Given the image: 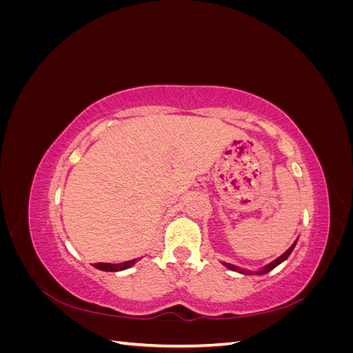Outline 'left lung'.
I'll list each match as a JSON object with an SVG mask.
<instances>
[{"instance_id": "1", "label": "left lung", "mask_w": 353, "mask_h": 353, "mask_svg": "<svg viewBox=\"0 0 353 353\" xmlns=\"http://www.w3.org/2000/svg\"><path fill=\"white\" fill-rule=\"evenodd\" d=\"M299 239V237H297ZM297 239L294 240V243L290 245V248H288L281 256H279V258L276 259H274L272 262H270L268 265H265V266H262V268H259L258 271H250V270H245V268H240V266H237V265H232V263H228V262H222V265L223 266H227L228 270H231V271H237V272H240V274H244V275H263V274H268L270 271H272L275 266H279L280 263H283L288 256L292 254V252H293V249H294V245H296V243H297Z\"/></svg>"}]
</instances>
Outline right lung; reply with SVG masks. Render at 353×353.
<instances>
[{
    "label": "right lung",
    "instance_id": "right-lung-1",
    "mask_svg": "<svg viewBox=\"0 0 353 353\" xmlns=\"http://www.w3.org/2000/svg\"><path fill=\"white\" fill-rule=\"evenodd\" d=\"M135 262H138V259L126 261V262H122V263H104V262H100V263H94L92 266H94V268L100 270V271H105V272H117V271H123V270L131 268L132 265H135Z\"/></svg>",
    "mask_w": 353,
    "mask_h": 353
}]
</instances>
